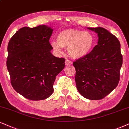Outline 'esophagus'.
<instances>
[{"mask_svg":"<svg viewBox=\"0 0 129 129\" xmlns=\"http://www.w3.org/2000/svg\"><path fill=\"white\" fill-rule=\"evenodd\" d=\"M71 64H72V62H71V61H70V60L68 59L66 60V61H65V64L68 66V65H70Z\"/></svg>","mask_w":129,"mask_h":129,"instance_id":"1","label":"esophagus"}]
</instances>
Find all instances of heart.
<instances>
[{
	"instance_id": "obj_1",
	"label": "heart",
	"mask_w": 129,
	"mask_h": 129,
	"mask_svg": "<svg viewBox=\"0 0 129 129\" xmlns=\"http://www.w3.org/2000/svg\"><path fill=\"white\" fill-rule=\"evenodd\" d=\"M57 42L51 45L55 51L61 52V47L67 48L68 54L75 59L85 57L91 52L95 44V38L88 31L77 29H66L57 36Z\"/></svg>"
}]
</instances>
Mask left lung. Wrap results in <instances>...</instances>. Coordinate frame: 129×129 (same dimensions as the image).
I'll list each match as a JSON object with an SVG mask.
<instances>
[{
  "label": "left lung",
  "mask_w": 129,
  "mask_h": 129,
  "mask_svg": "<svg viewBox=\"0 0 129 129\" xmlns=\"http://www.w3.org/2000/svg\"><path fill=\"white\" fill-rule=\"evenodd\" d=\"M88 29L98 33V45L88 55L73 63L79 93L90 100L104 98L120 81L123 55L120 43L113 34L102 27Z\"/></svg>",
  "instance_id": "1"
}]
</instances>
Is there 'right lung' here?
<instances>
[{
    "instance_id": "right-lung-1",
    "label": "right lung",
    "mask_w": 129,
    "mask_h": 129,
    "mask_svg": "<svg viewBox=\"0 0 129 129\" xmlns=\"http://www.w3.org/2000/svg\"><path fill=\"white\" fill-rule=\"evenodd\" d=\"M53 30L45 25L24 27L16 32L8 45L6 61L11 83L24 98L40 101L54 91L56 76L64 69L65 59L54 56L50 39Z\"/></svg>"
}]
</instances>
